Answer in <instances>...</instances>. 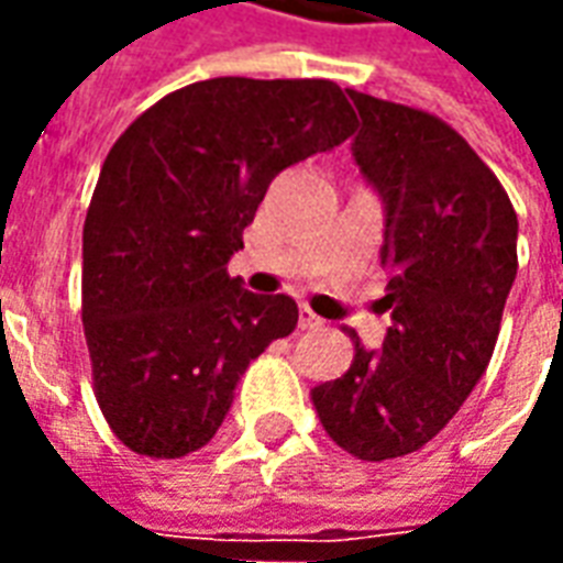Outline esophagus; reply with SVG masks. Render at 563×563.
Instances as JSON below:
<instances>
[{
	"mask_svg": "<svg viewBox=\"0 0 563 563\" xmlns=\"http://www.w3.org/2000/svg\"><path fill=\"white\" fill-rule=\"evenodd\" d=\"M298 325H301V329H322V319L305 305L301 307V317H298Z\"/></svg>",
	"mask_w": 563,
	"mask_h": 563,
	"instance_id": "obj_1",
	"label": "esophagus"
}]
</instances>
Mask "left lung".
Instances as JSON below:
<instances>
[{
	"label": "left lung",
	"instance_id": "8db88e82",
	"mask_svg": "<svg viewBox=\"0 0 563 563\" xmlns=\"http://www.w3.org/2000/svg\"><path fill=\"white\" fill-rule=\"evenodd\" d=\"M346 92L362 117L355 165L386 201L391 325L383 350L353 331L350 371L310 401L338 446L386 461L440 434L485 374L519 268V220L495 172L440 117Z\"/></svg>",
	"mask_w": 563,
	"mask_h": 563
}]
</instances>
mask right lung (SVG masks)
Here are the masks:
<instances>
[{
  "label": "right lung",
  "instance_id": "add662e5",
  "mask_svg": "<svg viewBox=\"0 0 563 563\" xmlns=\"http://www.w3.org/2000/svg\"><path fill=\"white\" fill-rule=\"evenodd\" d=\"M355 114L334 80L210 78L114 141L84 222L80 317L117 440L184 459L217 434L246 365L292 334L289 295L229 277L268 184L338 147Z\"/></svg>",
  "mask_w": 563,
  "mask_h": 563
}]
</instances>
